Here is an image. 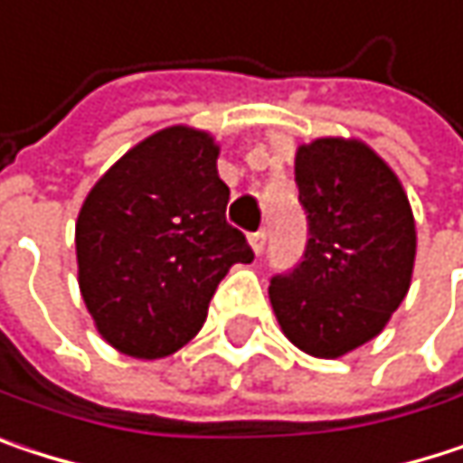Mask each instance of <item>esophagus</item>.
<instances>
[{
  "label": "esophagus",
  "mask_w": 463,
  "mask_h": 463,
  "mask_svg": "<svg viewBox=\"0 0 463 463\" xmlns=\"http://www.w3.org/2000/svg\"><path fill=\"white\" fill-rule=\"evenodd\" d=\"M248 240H250V248L256 250V253H263V245H266V229H259V232H250L248 234Z\"/></svg>",
  "instance_id": "1"
}]
</instances>
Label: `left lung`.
Segmentation results:
<instances>
[{"label":"left lung","mask_w":463,"mask_h":463,"mask_svg":"<svg viewBox=\"0 0 463 463\" xmlns=\"http://www.w3.org/2000/svg\"><path fill=\"white\" fill-rule=\"evenodd\" d=\"M309 240L301 260L271 277L285 335L315 357H341L383 330L402 304L416 223L397 175L360 141L319 138L296 154Z\"/></svg>","instance_id":"obj_1"}]
</instances>
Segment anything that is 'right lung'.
<instances>
[{"label": "right lung", "mask_w": 463, "mask_h": 463, "mask_svg": "<svg viewBox=\"0 0 463 463\" xmlns=\"http://www.w3.org/2000/svg\"><path fill=\"white\" fill-rule=\"evenodd\" d=\"M207 133L167 128L130 148L87 194L77 221L80 290L98 333L156 360L192 341L218 282L256 259L226 221Z\"/></svg>", "instance_id": "obj_1"}]
</instances>
